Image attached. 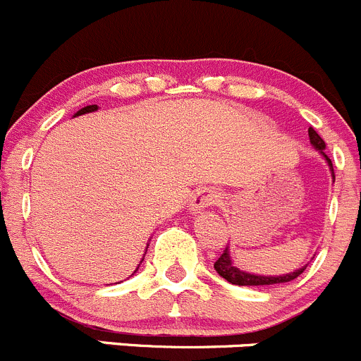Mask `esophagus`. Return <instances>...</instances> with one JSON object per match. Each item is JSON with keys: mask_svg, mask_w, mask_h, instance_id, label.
<instances>
[{"mask_svg": "<svg viewBox=\"0 0 361 361\" xmlns=\"http://www.w3.org/2000/svg\"><path fill=\"white\" fill-rule=\"evenodd\" d=\"M223 195L217 191L216 188H202L192 195V198L189 200V212L196 214L200 210L207 209V207L217 205L221 202Z\"/></svg>", "mask_w": 361, "mask_h": 361, "instance_id": "esophagus-1", "label": "esophagus"}]
</instances>
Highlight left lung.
I'll use <instances>...</instances> for the list:
<instances>
[{
	"label": "left lung",
	"instance_id": "obj_1",
	"mask_svg": "<svg viewBox=\"0 0 361 361\" xmlns=\"http://www.w3.org/2000/svg\"><path fill=\"white\" fill-rule=\"evenodd\" d=\"M309 138H310V144L314 145V149H317V151L321 152V156L326 159L328 166H330L331 177H334L335 180L331 159L324 154V147H326V145H324V140L316 133V131H314V128H309ZM214 269H216V272L219 274L223 279H226L228 283L231 284H237V286H270V284H283V283H290V281L297 279L303 270H305V267H302V269L295 270V272L291 274H283V276H256V274H247L244 272V270L237 269V267L233 265V262H231L230 249L224 247L223 255H221L219 259L214 263Z\"/></svg>",
	"mask_w": 361,
	"mask_h": 361
}]
</instances>
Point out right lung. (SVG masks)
I'll use <instances>...</instances> for the list:
<instances>
[{
  "label": "right lung",
  "instance_id": "add662e5",
  "mask_svg": "<svg viewBox=\"0 0 361 361\" xmlns=\"http://www.w3.org/2000/svg\"><path fill=\"white\" fill-rule=\"evenodd\" d=\"M94 110H98V105H87V106H84V109H80V110H78V112L75 114L73 117H77V116H82V114L94 112ZM142 262H144V259H142ZM137 270H138V269H137ZM137 270H135V272H137Z\"/></svg>",
  "mask_w": 361,
  "mask_h": 361
}]
</instances>
